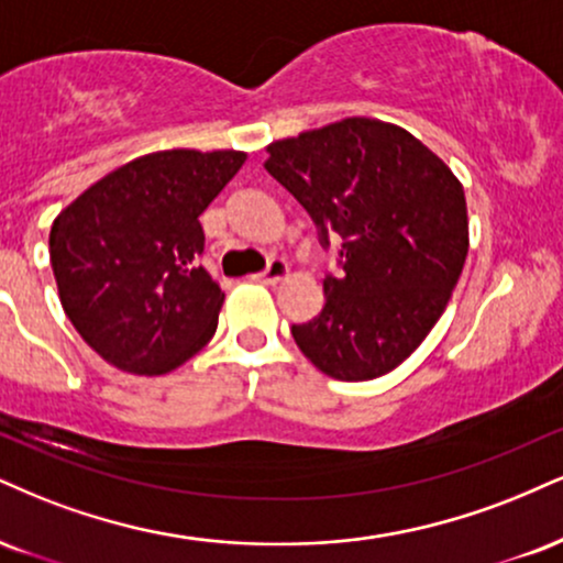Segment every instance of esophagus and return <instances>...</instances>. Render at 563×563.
<instances>
[{"mask_svg": "<svg viewBox=\"0 0 563 563\" xmlns=\"http://www.w3.org/2000/svg\"><path fill=\"white\" fill-rule=\"evenodd\" d=\"M290 275V267H288V262L286 260H269V264H267V269H264V273H260L256 275V280H262V283H269V286H275V283H280V280H286V277Z\"/></svg>", "mask_w": 563, "mask_h": 563, "instance_id": "34e87169", "label": "esophagus"}]
</instances>
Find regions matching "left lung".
Returning <instances> with one entry per match:
<instances>
[{
  "mask_svg": "<svg viewBox=\"0 0 563 563\" xmlns=\"http://www.w3.org/2000/svg\"><path fill=\"white\" fill-rule=\"evenodd\" d=\"M267 167L320 228L338 233L341 275L324 307L294 324L328 377L364 383L406 362L435 328L470 252L464 186L401 125L346 118L267 146Z\"/></svg>",
  "mask_w": 563,
  "mask_h": 563,
  "instance_id": "left-lung-1",
  "label": "left lung"
}]
</instances>
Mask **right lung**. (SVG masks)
<instances>
[{"instance_id":"add662e5","label":"right lung","mask_w":563,"mask_h":563,"mask_svg":"<svg viewBox=\"0 0 563 563\" xmlns=\"http://www.w3.org/2000/svg\"><path fill=\"white\" fill-rule=\"evenodd\" d=\"M235 148H165L125 162L54 217L59 303L112 367L167 375L212 341L225 294L196 264L199 214L246 162Z\"/></svg>"}]
</instances>
